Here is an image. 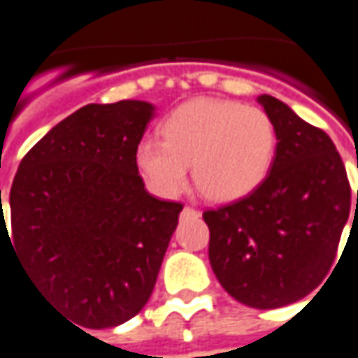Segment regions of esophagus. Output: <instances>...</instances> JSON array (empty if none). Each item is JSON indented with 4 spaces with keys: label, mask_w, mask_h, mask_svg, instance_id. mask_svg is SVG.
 <instances>
[{
    "label": "esophagus",
    "mask_w": 358,
    "mask_h": 358,
    "mask_svg": "<svg viewBox=\"0 0 358 358\" xmlns=\"http://www.w3.org/2000/svg\"><path fill=\"white\" fill-rule=\"evenodd\" d=\"M183 214H199V210H194V208H191V206H185Z\"/></svg>",
    "instance_id": "34e87169"
}]
</instances>
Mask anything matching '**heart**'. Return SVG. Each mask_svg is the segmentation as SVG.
Instances as JSON below:
<instances>
[{"label": "heart", "instance_id": "heart-1", "mask_svg": "<svg viewBox=\"0 0 358 358\" xmlns=\"http://www.w3.org/2000/svg\"><path fill=\"white\" fill-rule=\"evenodd\" d=\"M162 138L136 148V165L154 193L175 196L193 177L204 196L238 201L265 181L277 146L273 120L236 101L193 99L162 122Z\"/></svg>", "mask_w": 358, "mask_h": 358}]
</instances>
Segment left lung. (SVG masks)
<instances>
[{
    "label": "left lung",
    "mask_w": 358,
    "mask_h": 358,
    "mask_svg": "<svg viewBox=\"0 0 358 358\" xmlns=\"http://www.w3.org/2000/svg\"><path fill=\"white\" fill-rule=\"evenodd\" d=\"M257 101L277 134L271 171L248 196L203 218L224 290L245 306L273 310L310 294L329 273L349 220L351 187L324 130L271 95Z\"/></svg>",
    "instance_id": "obj_1"
}]
</instances>
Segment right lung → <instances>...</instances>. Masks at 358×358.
<instances>
[{"label": "right lung", "instance_id": "add662e5", "mask_svg": "<svg viewBox=\"0 0 358 358\" xmlns=\"http://www.w3.org/2000/svg\"><path fill=\"white\" fill-rule=\"evenodd\" d=\"M154 110L146 101L81 107L29 150L11 185L1 250L7 240L41 294L90 329L146 306L183 210L138 175Z\"/></svg>", "mask_w": 358, "mask_h": 358}]
</instances>
